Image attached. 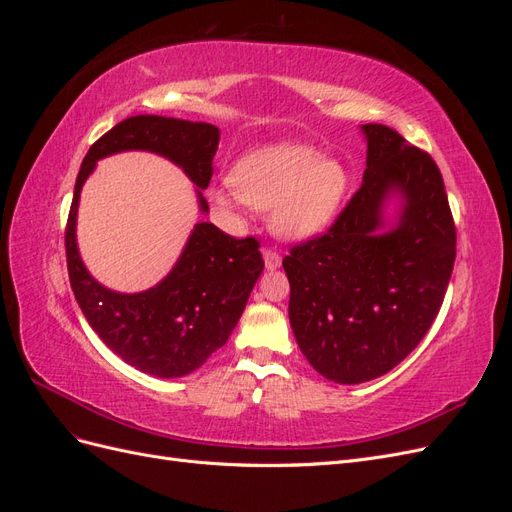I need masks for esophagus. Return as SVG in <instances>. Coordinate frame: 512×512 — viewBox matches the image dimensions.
Masks as SVG:
<instances>
[{
  "instance_id": "1",
  "label": "esophagus",
  "mask_w": 512,
  "mask_h": 512,
  "mask_svg": "<svg viewBox=\"0 0 512 512\" xmlns=\"http://www.w3.org/2000/svg\"><path fill=\"white\" fill-rule=\"evenodd\" d=\"M262 258H265L267 271H275V269H280V265H282V256L277 254L275 250H269V247H265V252H262Z\"/></svg>"
}]
</instances>
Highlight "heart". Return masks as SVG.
I'll return each mask as SVG.
<instances>
[{"instance_id": "obj_1", "label": "heart", "mask_w": 512, "mask_h": 512, "mask_svg": "<svg viewBox=\"0 0 512 512\" xmlns=\"http://www.w3.org/2000/svg\"><path fill=\"white\" fill-rule=\"evenodd\" d=\"M235 190L218 188L220 207L250 205L269 211L275 235L303 241L327 228L348 192V170L333 156L299 143H277L243 156L230 170Z\"/></svg>"}]
</instances>
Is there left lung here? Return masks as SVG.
I'll list each match as a JSON object with an SVG mask.
<instances>
[{
    "mask_svg": "<svg viewBox=\"0 0 512 512\" xmlns=\"http://www.w3.org/2000/svg\"><path fill=\"white\" fill-rule=\"evenodd\" d=\"M359 192L327 235L292 247L288 318L305 359L337 384L384 376L436 320L455 265V224L436 162L367 123Z\"/></svg>",
    "mask_w": 512,
    "mask_h": 512,
    "instance_id": "1",
    "label": "left lung"
}]
</instances>
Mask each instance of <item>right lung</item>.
<instances>
[{
    "label": "right lung",
    "mask_w": 512,
    "mask_h": 512,
    "mask_svg": "<svg viewBox=\"0 0 512 512\" xmlns=\"http://www.w3.org/2000/svg\"><path fill=\"white\" fill-rule=\"evenodd\" d=\"M220 130L205 121L160 115L123 119L91 145L74 185L66 226L70 286L89 327L128 365L156 378L192 374L222 348L243 314L265 262L258 241L235 239L209 222H198L166 277L143 292L102 286L85 267L76 243L81 190L96 162L121 151L158 153L196 185L200 213L209 205L203 190L213 175Z\"/></svg>",
    "instance_id": "obj_1"
}]
</instances>
